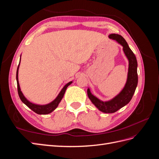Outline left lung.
<instances>
[{"mask_svg": "<svg viewBox=\"0 0 159 159\" xmlns=\"http://www.w3.org/2000/svg\"><path fill=\"white\" fill-rule=\"evenodd\" d=\"M110 39L115 40L123 46V52L129 60L127 80L125 87L117 95L107 102H103L91 93L88 89V95L91 102L99 111L105 113L116 112L119 109L129 103L135 91L138 84L137 61L133 51L130 49L126 40L119 34H111L109 36Z\"/></svg>", "mask_w": 159, "mask_h": 159, "instance_id": "1", "label": "left lung"}]
</instances>
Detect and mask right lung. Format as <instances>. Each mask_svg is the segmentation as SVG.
Returning <instances> with one entry per match:
<instances>
[{"label": "right lung", "mask_w": 159, "mask_h": 159, "mask_svg": "<svg viewBox=\"0 0 159 159\" xmlns=\"http://www.w3.org/2000/svg\"><path fill=\"white\" fill-rule=\"evenodd\" d=\"M20 62H19V64L18 66V68H17V71H16V81H17L18 93L19 97H20V99H21L22 102L26 105L27 107H29L30 109H32L33 111L34 112H35L37 114L46 115V114L52 113L53 111H54L57 108V107L58 106V105L60 103L61 100L64 97L67 88H68V86L72 83V81H70L69 83L66 84L64 85V87L62 88V89L60 91V93L58 94V95L57 96L56 98L54 101H52V102H50V103L46 104V105H38V104L31 103L25 97V95H23L22 92L21 91L20 88V85H19L18 69H19V66H20Z\"/></svg>", "instance_id": "1"}]
</instances>
